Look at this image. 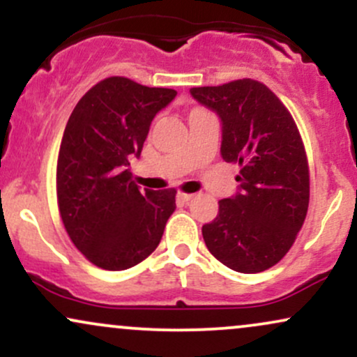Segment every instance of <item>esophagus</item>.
Instances as JSON below:
<instances>
[{"mask_svg": "<svg viewBox=\"0 0 357 357\" xmlns=\"http://www.w3.org/2000/svg\"><path fill=\"white\" fill-rule=\"evenodd\" d=\"M192 196L195 195H190V192H178V199H181V202H190Z\"/></svg>", "mask_w": 357, "mask_h": 357, "instance_id": "esophagus-1", "label": "esophagus"}]
</instances>
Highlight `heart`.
I'll list each match as a JSON object with an SVG mask.
<instances>
[{
	"label": "heart",
	"mask_w": 357,
	"mask_h": 357,
	"mask_svg": "<svg viewBox=\"0 0 357 357\" xmlns=\"http://www.w3.org/2000/svg\"><path fill=\"white\" fill-rule=\"evenodd\" d=\"M196 110H202V109H192V110H191V112H196Z\"/></svg>",
	"instance_id": "b5f03b06"
}]
</instances>
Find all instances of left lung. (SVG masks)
Here are the masks:
<instances>
[{
  "label": "left lung",
  "mask_w": 357,
  "mask_h": 357,
  "mask_svg": "<svg viewBox=\"0 0 357 357\" xmlns=\"http://www.w3.org/2000/svg\"><path fill=\"white\" fill-rule=\"evenodd\" d=\"M190 92L216 110L221 155L240 166V192L221 199L216 218L203 225L204 243L235 272H264L287 255L307 216L310 179L301 132L289 109L258 80Z\"/></svg>",
  "instance_id": "8db88e82"
}]
</instances>
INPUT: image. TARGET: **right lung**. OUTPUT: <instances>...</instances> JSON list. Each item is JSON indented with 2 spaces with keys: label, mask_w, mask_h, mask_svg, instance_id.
Masks as SVG:
<instances>
[{
  "label": "right lung",
  "mask_w": 357,
  "mask_h": 357,
  "mask_svg": "<svg viewBox=\"0 0 357 357\" xmlns=\"http://www.w3.org/2000/svg\"><path fill=\"white\" fill-rule=\"evenodd\" d=\"M176 90L126 77L93 85L73 109L56 161V202L72 243L90 264L126 270L158 248L176 210V190H144L129 161L142 151L155 114Z\"/></svg>",
  "instance_id": "add662e5"
}]
</instances>
